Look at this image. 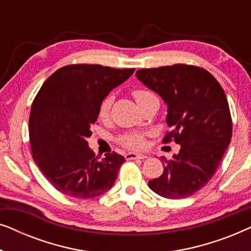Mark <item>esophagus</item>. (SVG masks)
<instances>
[{
	"label": "esophagus",
	"mask_w": 251,
	"mask_h": 251,
	"mask_svg": "<svg viewBox=\"0 0 251 251\" xmlns=\"http://www.w3.org/2000/svg\"><path fill=\"white\" fill-rule=\"evenodd\" d=\"M125 157L126 160H137V159L144 160V159H146L147 155L144 153H126Z\"/></svg>",
	"instance_id": "obj_1"
}]
</instances>
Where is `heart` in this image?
<instances>
[{
	"mask_svg": "<svg viewBox=\"0 0 251 251\" xmlns=\"http://www.w3.org/2000/svg\"><path fill=\"white\" fill-rule=\"evenodd\" d=\"M133 97H135L136 101L138 102V105L140 102H143L146 99H149L151 97H153V95L151 94L150 91L145 90V89H137L132 92ZM113 104V97L112 96H107L102 99L100 105H99V109H98V116L100 120H107L109 116V112H111V107ZM119 142L122 144L123 146L128 147V149L131 150H140L145 146V137L142 133H126V135H123L119 138Z\"/></svg>",
	"mask_w": 251,
	"mask_h": 251,
	"instance_id": "1",
	"label": "heart"
}]
</instances>
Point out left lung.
<instances>
[{
  "mask_svg": "<svg viewBox=\"0 0 251 251\" xmlns=\"http://www.w3.org/2000/svg\"><path fill=\"white\" fill-rule=\"evenodd\" d=\"M136 76L167 105L166 122L173 130L163 140L180 145L171 160L161 156L163 174L149 186L167 199L191 197L211 179L231 143L225 92L208 71L192 65L143 68Z\"/></svg>",
  "mask_w": 251,
  "mask_h": 251,
  "instance_id": "left-lung-1",
  "label": "left lung"
}]
</instances>
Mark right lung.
Masks as SVG:
<instances>
[{"instance_id": "1", "label": "right lung", "mask_w": 251, "mask_h": 251, "mask_svg": "<svg viewBox=\"0 0 251 251\" xmlns=\"http://www.w3.org/2000/svg\"><path fill=\"white\" fill-rule=\"evenodd\" d=\"M133 72L101 65H68L48 77L37 92L28 126L33 159L61 193L92 199L114 185L126 159L115 152L99 159L87 139L102 99Z\"/></svg>"}]
</instances>
